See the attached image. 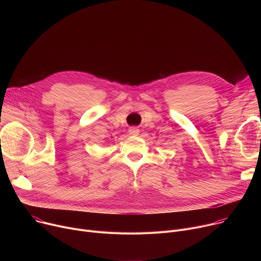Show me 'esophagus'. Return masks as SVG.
Listing matches in <instances>:
<instances>
[{
	"label": "esophagus",
	"instance_id": "obj_1",
	"mask_svg": "<svg viewBox=\"0 0 261 261\" xmlns=\"http://www.w3.org/2000/svg\"><path fill=\"white\" fill-rule=\"evenodd\" d=\"M129 134L130 135H138L139 134V129H137L135 127H131L129 129Z\"/></svg>",
	"mask_w": 261,
	"mask_h": 261
}]
</instances>
